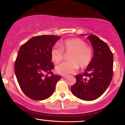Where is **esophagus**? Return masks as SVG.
I'll return each instance as SVG.
<instances>
[{
    "mask_svg": "<svg viewBox=\"0 0 125 125\" xmlns=\"http://www.w3.org/2000/svg\"><path fill=\"white\" fill-rule=\"evenodd\" d=\"M62 77H64V78H66V77H68V75H62Z\"/></svg>",
    "mask_w": 125,
    "mask_h": 125,
    "instance_id": "1",
    "label": "esophagus"
}]
</instances>
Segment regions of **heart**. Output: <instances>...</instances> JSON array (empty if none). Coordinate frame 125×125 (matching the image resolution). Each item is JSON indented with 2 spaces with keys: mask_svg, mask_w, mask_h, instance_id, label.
I'll list each match as a JSON object with an SVG mask.
<instances>
[{
  "mask_svg": "<svg viewBox=\"0 0 125 125\" xmlns=\"http://www.w3.org/2000/svg\"><path fill=\"white\" fill-rule=\"evenodd\" d=\"M62 48L55 45L51 50L52 60L55 64L59 63L64 58V51L70 53L69 61L62 63L56 67V71L62 74L74 73L79 66L83 68L90 63L94 56L93 49L83 40L80 38H72L65 40L62 43Z\"/></svg>",
  "mask_w": 125,
  "mask_h": 125,
  "instance_id": "1",
  "label": "heart"
}]
</instances>
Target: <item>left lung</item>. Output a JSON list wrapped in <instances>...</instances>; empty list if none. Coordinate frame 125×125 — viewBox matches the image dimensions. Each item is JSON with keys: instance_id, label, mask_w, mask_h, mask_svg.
<instances>
[{"instance_id": "1", "label": "left lung", "mask_w": 125, "mask_h": 125, "mask_svg": "<svg viewBox=\"0 0 125 125\" xmlns=\"http://www.w3.org/2000/svg\"><path fill=\"white\" fill-rule=\"evenodd\" d=\"M87 38L93 46L94 56L83 73L76 75V82L71 91L78 98L90 101L99 97L109 86L113 76V56L108 45L96 36L91 35Z\"/></svg>"}]
</instances>
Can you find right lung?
Returning <instances> with one entry per match:
<instances>
[{
  "instance_id": "right-lung-1",
  "label": "right lung",
  "mask_w": 125,
  "mask_h": 125,
  "mask_svg": "<svg viewBox=\"0 0 125 125\" xmlns=\"http://www.w3.org/2000/svg\"><path fill=\"white\" fill-rule=\"evenodd\" d=\"M61 38L54 35L33 37L21 46L15 63V72L20 87L33 100L48 99L53 94L61 76L52 70L51 50Z\"/></svg>"
}]
</instances>
